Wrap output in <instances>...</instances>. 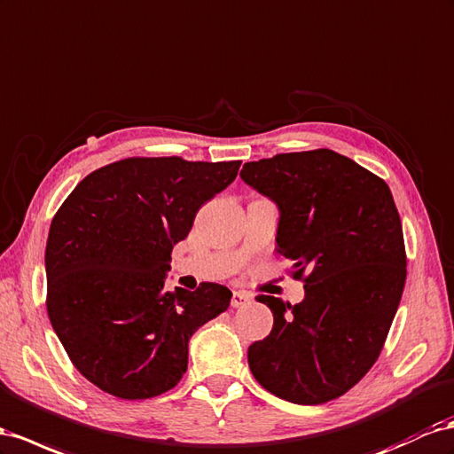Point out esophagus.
<instances>
[{
	"label": "esophagus",
	"mask_w": 454,
	"mask_h": 454,
	"mask_svg": "<svg viewBox=\"0 0 454 454\" xmlns=\"http://www.w3.org/2000/svg\"><path fill=\"white\" fill-rule=\"evenodd\" d=\"M250 301H252V294L244 292V290L232 292V298H231L232 308H244V305H248Z\"/></svg>",
	"instance_id": "obj_1"
}]
</instances>
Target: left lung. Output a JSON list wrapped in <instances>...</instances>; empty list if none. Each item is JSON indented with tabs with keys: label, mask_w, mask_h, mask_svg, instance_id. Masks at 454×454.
<instances>
[{
	"label": "left lung",
	"mask_w": 454,
	"mask_h": 454,
	"mask_svg": "<svg viewBox=\"0 0 454 454\" xmlns=\"http://www.w3.org/2000/svg\"><path fill=\"white\" fill-rule=\"evenodd\" d=\"M240 177L278 206L277 252L305 290L296 305L255 298L275 321L248 348L250 371L280 399L321 405L371 371L399 308L407 254L394 197L330 149L247 162Z\"/></svg>",
	"instance_id": "obj_1"
}]
</instances>
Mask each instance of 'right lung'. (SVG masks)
<instances>
[{"label":"right lung","mask_w":454,"mask_h":454,"mask_svg":"<svg viewBox=\"0 0 454 454\" xmlns=\"http://www.w3.org/2000/svg\"><path fill=\"white\" fill-rule=\"evenodd\" d=\"M240 160H118L83 177L59 207L45 247L47 315L72 364L106 394L149 399L177 386L189 340L223 313L231 290H166L174 244Z\"/></svg>","instance_id":"1"}]
</instances>
